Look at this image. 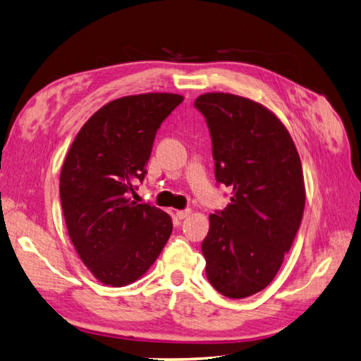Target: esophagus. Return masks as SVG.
Here are the masks:
<instances>
[{"label": "esophagus", "instance_id": "esophagus-1", "mask_svg": "<svg viewBox=\"0 0 361 361\" xmlns=\"http://www.w3.org/2000/svg\"><path fill=\"white\" fill-rule=\"evenodd\" d=\"M192 214V211L190 209H184V211H177V216L180 220H183V219H188V216Z\"/></svg>", "mask_w": 361, "mask_h": 361}]
</instances>
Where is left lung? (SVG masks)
<instances>
[{
    "label": "left lung",
    "instance_id": "left-lung-1",
    "mask_svg": "<svg viewBox=\"0 0 361 361\" xmlns=\"http://www.w3.org/2000/svg\"><path fill=\"white\" fill-rule=\"evenodd\" d=\"M212 137L215 178L231 203L209 215L201 243L206 276L228 298L263 290L279 272L303 219L306 189L286 126L254 99L207 92L194 104Z\"/></svg>",
    "mask_w": 361,
    "mask_h": 361
}]
</instances>
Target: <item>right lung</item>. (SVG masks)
Masks as SVG:
<instances>
[{
    "instance_id": "add662e5",
    "label": "right lung",
    "mask_w": 361,
    "mask_h": 361,
    "mask_svg": "<svg viewBox=\"0 0 361 361\" xmlns=\"http://www.w3.org/2000/svg\"><path fill=\"white\" fill-rule=\"evenodd\" d=\"M183 99L167 92L116 98L82 124L66 155L60 197L67 232L106 286L140 280L171 237V215L129 194L145 178L157 130Z\"/></svg>"
}]
</instances>
